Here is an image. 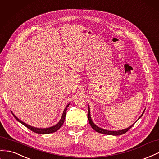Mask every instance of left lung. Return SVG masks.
<instances>
[{
	"instance_id": "left-lung-1",
	"label": "left lung",
	"mask_w": 159,
	"mask_h": 159,
	"mask_svg": "<svg viewBox=\"0 0 159 159\" xmlns=\"http://www.w3.org/2000/svg\"><path fill=\"white\" fill-rule=\"evenodd\" d=\"M145 110H144L143 113L142 114V115L140 116L139 118H140L141 116L143 115L144 112ZM88 121H89V123L90 124V126H92V128H93V129L99 132V133H101V134H107V135H114V136H119V135H122L123 134H124V133H126L127 131L129 130L130 128L133 126V125H134V123L132 124V125H131L130 126H129L128 128H126V129H123V130H116V131H111V130H105V129H103V128H101L100 127H98V126H96L95 124H94L93 122V121L92 120V118H91V115H90V110H89V106H88ZM138 119V120H139Z\"/></svg>"
}]
</instances>
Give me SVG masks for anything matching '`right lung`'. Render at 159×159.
<instances>
[{
	"mask_svg": "<svg viewBox=\"0 0 159 159\" xmlns=\"http://www.w3.org/2000/svg\"><path fill=\"white\" fill-rule=\"evenodd\" d=\"M69 105H70V104H67V106L66 107V108L64 109V111H63V114H62V116H61V119H60L59 122L57 124H55V125H54L53 126H51L49 128H35V127H33V126H31L30 125H28V124H27L26 123H25L23 121L20 120L18 118H17L16 116L12 112V111H11V112H12V115H13V116L15 117V118L16 120L17 121L20 122L22 124H23L24 126H25L27 128H29V130H31V131L35 132V133H37V134H50V133H53V132H56L61 127L64 121H65L66 116V111H67V107L69 106Z\"/></svg>",
	"mask_w": 159,
	"mask_h": 159,
	"instance_id": "right-lung-1",
	"label": "right lung"
}]
</instances>
